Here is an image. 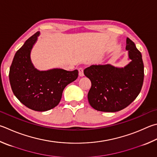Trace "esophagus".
Here are the masks:
<instances>
[{
  "label": "esophagus",
  "instance_id": "obj_1",
  "mask_svg": "<svg viewBox=\"0 0 157 157\" xmlns=\"http://www.w3.org/2000/svg\"><path fill=\"white\" fill-rule=\"evenodd\" d=\"M78 71H79V75L80 77H83L84 76V69L83 68H79L78 69Z\"/></svg>",
  "mask_w": 157,
  "mask_h": 157
}]
</instances>
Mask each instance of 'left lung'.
I'll list each match as a JSON object with an SVG mask.
<instances>
[{"mask_svg": "<svg viewBox=\"0 0 157 157\" xmlns=\"http://www.w3.org/2000/svg\"><path fill=\"white\" fill-rule=\"evenodd\" d=\"M126 49L131 62L124 68L99 64L84 69V75L91 82L88 102L94 109L102 112L119 111L132 103L140 93L144 78L141 53L128 38Z\"/></svg>", "mask_w": 157, "mask_h": 157, "instance_id": "obj_1", "label": "left lung"}]
</instances>
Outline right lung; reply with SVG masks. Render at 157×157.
Returning a JSON list of instances; mask_svg holds the SVG:
<instances>
[{
    "label": "right lung",
    "instance_id": "add662e5",
    "mask_svg": "<svg viewBox=\"0 0 157 157\" xmlns=\"http://www.w3.org/2000/svg\"><path fill=\"white\" fill-rule=\"evenodd\" d=\"M39 35V31L33 34L16 51L9 78L17 99L30 109L43 112L52 109L59 103L64 88L78 78V71L36 69L31 62L30 54Z\"/></svg>",
    "mask_w": 157,
    "mask_h": 157
}]
</instances>
